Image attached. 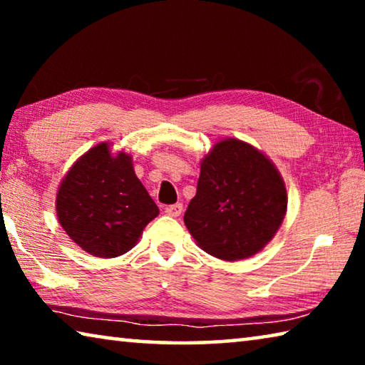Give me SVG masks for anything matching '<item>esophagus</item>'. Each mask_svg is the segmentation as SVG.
<instances>
[{
    "instance_id": "obj_1",
    "label": "esophagus",
    "mask_w": 365,
    "mask_h": 365,
    "mask_svg": "<svg viewBox=\"0 0 365 365\" xmlns=\"http://www.w3.org/2000/svg\"><path fill=\"white\" fill-rule=\"evenodd\" d=\"M182 211H183V206L180 202H177V205H172V206H165L164 209V212L170 215V217H178V215L182 214Z\"/></svg>"
}]
</instances>
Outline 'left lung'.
<instances>
[{"label":"left lung","mask_w":365,"mask_h":365,"mask_svg":"<svg viewBox=\"0 0 365 365\" xmlns=\"http://www.w3.org/2000/svg\"><path fill=\"white\" fill-rule=\"evenodd\" d=\"M196 196L183 222L202 251L222 261L257 255L287 214L283 177L269 156L238 138H222L200 163Z\"/></svg>","instance_id":"1"}]
</instances>
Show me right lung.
<instances>
[{
	"instance_id": "obj_1",
	"label": "right lung",
	"mask_w": 365,
	"mask_h": 365,
	"mask_svg": "<svg viewBox=\"0 0 365 365\" xmlns=\"http://www.w3.org/2000/svg\"><path fill=\"white\" fill-rule=\"evenodd\" d=\"M113 146L103 141L83 153L66 172L54 202L72 242L103 259L130 251L159 214L135 174L132 154Z\"/></svg>"
}]
</instances>
